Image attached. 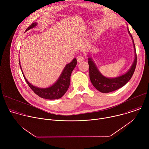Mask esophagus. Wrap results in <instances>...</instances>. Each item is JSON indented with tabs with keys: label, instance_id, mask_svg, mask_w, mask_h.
<instances>
[{
	"label": "esophagus",
	"instance_id": "esophagus-1",
	"mask_svg": "<svg viewBox=\"0 0 149 149\" xmlns=\"http://www.w3.org/2000/svg\"><path fill=\"white\" fill-rule=\"evenodd\" d=\"M77 58V61H78V62H82V61L84 59V56H82V55H79V56H78Z\"/></svg>",
	"mask_w": 149,
	"mask_h": 149
}]
</instances>
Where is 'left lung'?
<instances>
[{"label":"left lung","mask_w":149,"mask_h":149,"mask_svg":"<svg viewBox=\"0 0 149 149\" xmlns=\"http://www.w3.org/2000/svg\"><path fill=\"white\" fill-rule=\"evenodd\" d=\"M128 32L132 38L133 45L134 48V61L133 64L130 68V70L127 71L125 74L119 76L118 77L109 78L103 76L99 70L97 69L95 64L92 58L89 56L88 63L89 65V72H90V78L91 82L93 86L99 91L103 93H108L116 91L124 86L129 81V80L132 77L137 64V55L136 52L135 45L134 43V40L133 37L128 29Z\"/></svg>","instance_id":"1"}]
</instances>
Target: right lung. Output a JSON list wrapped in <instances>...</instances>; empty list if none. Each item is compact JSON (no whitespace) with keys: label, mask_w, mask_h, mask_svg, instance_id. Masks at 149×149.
I'll return each mask as SVG.
<instances>
[{"label":"right lung","mask_w":149,"mask_h":149,"mask_svg":"<svg viewBox=\"0 0 149 149\" xmlns=\"http://www.w3.org/2000/svg\"><path fill=\"white\" fill-rule=\"evenodd\" d=\"M36 25V22L33 23L26 29L25 32L35 28ZM77 63V59L74 58L70 63L66 65L65 67L63 70L61 75L59 76V78L56 81V82L52 86L45 88H40L35 87L31 83H29V82H28V81L26 79L23 73L20 63L19 65L26 82H27L29 87L36 95H38L39 97L42 98H45L48 100H55L61 98L67 91L71 82V75L73 70L75 67Z\"/></svg>","instance_id":"add662e5"}]
</instances>
